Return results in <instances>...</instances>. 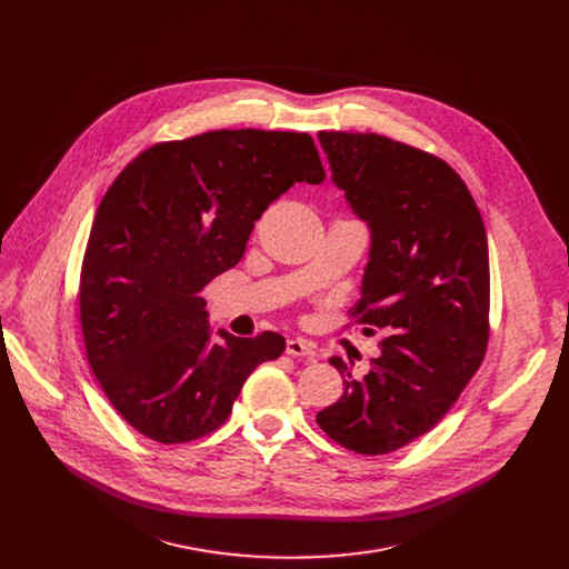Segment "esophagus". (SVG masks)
<instances>
[{
  "mask_svg": "<svg viewBox=\"0 0 569 569\" xmlns=\"http://www.w3.org/2000/svg\"><path fill=\"white\" fill-rule=\"evenodd\" d=\"M286 353L292 356V358H303V360H308V362H315V360H317L315 349H312L308 342H303V340H288Z\"/></svg>",
  "mask_w": 569,
  "mask_h": 569,
  "instance_id": "esophagus-1",
  "label": "esophagus"
}]
</instances>
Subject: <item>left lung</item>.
<instances>
[{"label": "left lung", "instance_id": "left-lung-1", "mask_svg": "<svg viewBox=\"0 0 569 569\" xmlns=\"http://www.w3.org/2000/svg\"><path fill=\"white\" fill-rule=\"evenodd\" d=\"M333 182L371 231L353 315L380 331L356 380L342 358L338 402L317 426L347 450L387 455L430 432L489 345V242L463 180L443 159L382 134L319 132Z\"/></svg>", "mask_w": 569, "mask_h": 569}]
</instances>
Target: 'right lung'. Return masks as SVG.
I'll return each instance as SVG.
<instances>
[{"label": "right lung", "instance_id": "right-lung-1", "mask_svg": "<svg viewBox=\"0 0 569 569\" xmlns=\"http://www.w3.org/2000/svg\"><path fill=\"white\" fill-rule=\"evenodd\" d=\"M323 178L310 134L248 128L154 143L112 182L80 270V329L97 380L137 432L207 437L250 373L283 353L272 331L211 342L202 290L242 259L270 202Z\"/></svg>", "mask_w": 569, "mask_h": 569}]
</instances>
